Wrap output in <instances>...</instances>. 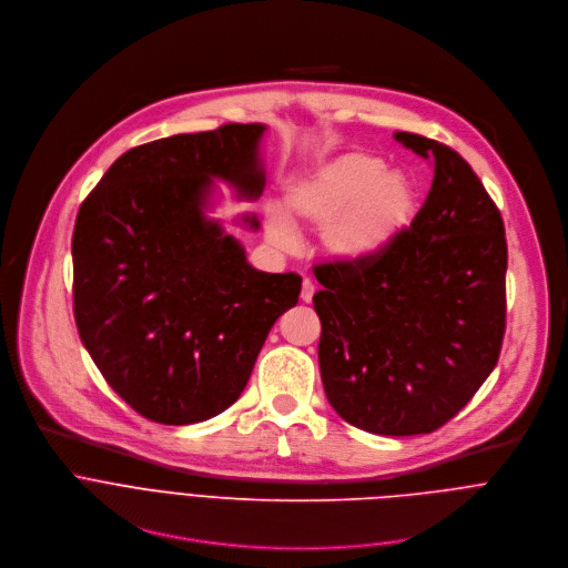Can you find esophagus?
I'll list each match as a JSON object with an SVG mask.
<instances>
[{
    "label": "esophagus",
    "instance_id": "34e87169",
    "mask_svg": "<svg viewBox=\"0 0 568 568\" xmlns=\"http://www.w3.org/2000/svg\"><path fill=\"white\" fill-rule=\"evenodd\" d=\"M312 296H314V283H312L310 278H305V281H303V287H301V301H303V303H310Z\"/></svg>",
    "mask_w": 568,
    "mask_h": 568
}]
</instances>
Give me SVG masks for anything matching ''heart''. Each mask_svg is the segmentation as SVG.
Here are the masks:
<instances>
[{"label":"heart","mask_w":568,"mask_h":568,"mask_svg":"<svg viewBox=\"0 0 568 568\" xmlns=\"http://www.w3.org/2000/svg\"><path fill=\"white\" fill-rule=\"evenodd\" d=\"M283 209L267 211V235L281 247L298 240L290 216L318 229L323 252L342 263H366L388 250L409 224L414 189L397 169L364 150H346L318 161L283 191Z\"/></svg>","instance_id":"1"}]
</instances>
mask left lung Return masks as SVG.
<instances>
[{
	"label": "left lung",
	"instance_id": "left-lung-1",
	"mask_svg": "<svg viewBox=\"0 0 568 568\" xmlns=\"http://www.w3.org/2000/svg\"><path fill=\"white\" fill-rule=\"evenodd\" d=\"M393 136L434 161L429 195L379 256L316 265L312 303L333 409L371 434L416 436L452 420L497 366L508 245L497 204L456 150Z\"/></svg>",
	"mask_w": 568,
	"mask_h": 568
}]
</instances>
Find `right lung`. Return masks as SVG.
<instances>
[{
  "label": "right lung",
  "mask_w": 568,
  "mask_h": 568,
  "mask_svg": "<svg viewBox=\"0 0 568 568\" xmlns=\"http://www.w3.org/2000/svg\"><path fill=\"white\" fill-rule=\"evenodd\" d=\"M263 123L175 134L121 154L75 217L73 316L105 382L143 418L209 420L240 397L298 274H267L206 215L215 182L265 189ZM258 229L256 215H242Z\"/></svg>",
  "instance_id": "obj_1"
}]
</instances>
